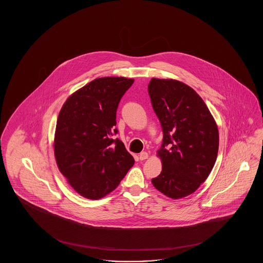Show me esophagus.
Returning <instances> with one entry per match:
<instances>
[{
    "mask_svg": "<svg viewBox=\"0 0 263 263\" xmlns=\"http://www.w3.org/2000/svg\"><path fill=\"white\" fill-rule=\"evenodd\" d=\"M148 157H149V155H148L147 152H142V153H140V155H139V159H140L141 161H144V160L148 159Z\"/></svg>",
    "mask_w": 263,
    "mask_h": 263,
    "instance_id": "esophagus-1",
    "label": "esophagus"
}]
</instances>
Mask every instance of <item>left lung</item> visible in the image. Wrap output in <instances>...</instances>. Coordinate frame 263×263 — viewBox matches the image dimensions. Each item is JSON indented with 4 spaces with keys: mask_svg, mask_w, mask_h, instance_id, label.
<instances>
[{
    "mask_svg": "<svg viewBox=\"0 0 263 263\" xmlns=\"http://www.w3.org/2000/svg\"><path fill=\"white\" fill-rule=\"evenodd\" d=\"M148 91L163 134L158 151L163 170L152 183L167 197H185L212 171L219 149L218 127L205 102L187 85L153 78Z\"/></svg>",
    "mask_w": 263,
    "mask_h": 263,
    "instance_id": "1",
    "label": "left lung"
}]
</instances>
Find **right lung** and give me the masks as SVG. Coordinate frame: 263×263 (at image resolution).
I'll use <instances>...</instances> for the list:
<instances>
[{
    "label": "right lung",
    "mask_w": 263,
    "mask_h": 263,
    "mask_svg": "<svg viewBox=\"0 0 263 263\" xmlns=\"http://www.w3.org/2000/svg\"><path fill=\"white\" fill-rule=\"evenodd\" d=\"M134 80L96 79L77 90L60 110L55 132L57 165L70 185L88 199H100L118 186L134 164L118 133L116 111Z\"/></svg>",
    "instance_id": "right-lung-1"
}]
</instances>
